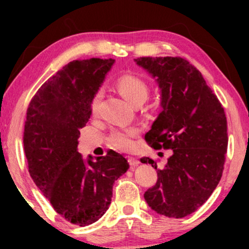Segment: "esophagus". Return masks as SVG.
<instances>
[{"instance_id": "esophagus-1", "label": "esophagus", "mask_w": 249, "mask_h": 249, "mask_svg": "<svg viewBox=\"0 0 249 249\" xmlns=\"http://www.w3.org/2000/svg\"><path fill=\"white\" fill-rule=\"evenodd\" d=\"M127 161H128V164H130L131 166H133V167L138 166V165L141 164V161H139L137 158H133V157H128Z\"/></svg>"}]
</instances>
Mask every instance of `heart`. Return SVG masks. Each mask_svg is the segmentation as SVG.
I'll list each match as a JSON object with an SVG mask.
<instances>
[{
    "instance_id": "obj_1",
    "label": "heart",
    "mask_w": 249,
    "mask_h": 249,
    "mask_svg": "<svg viewBox=\"0 0 249 249\" xmlns=\"http://www.w3.org/2000/svg\"><path fill=\"white\" fill-rule=\"evenodd\" d=\"M117 87H118V90L122 93V96L133 105L138 102L144 103L148 96V85L146 84V82L139 76L132 75V73L123 75L117 82ZM102 97V90H98L93 95L90 104L92 112H96L98 110ZM138 128L133 126L115 128L108 134L107 141L111 146L117 148V150L130 151L133 147V138L138 134Z\"/></svg>"
}]
</instances>
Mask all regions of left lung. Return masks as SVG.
Returning <instances> with one entry per match:
<instances>
[{
    "label": "left lung",
    "instance_id": "1",
    "mask_svg": "<svg viewBox=\"0 0 249 249\" xmlns=\"http://www.w3.org/2000/svg\"><path fill=\"white\" fill-rule=\"evenodd\" d=\"M134 62L160 89L161 111L145 139L156 150H172L162 168L148 157L141 159L158 173L144 198L154 212L184 218L205 204L221 179L228 144L224 107L186 59L141 57Z\"/></svg>",
    "mask_w": 249,
    "mask_h": 249
}]
</instances>
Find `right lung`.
Masks as SVG:
<instances>
[{
    "instance_id": "1",
    "label": "right lung",
    "mask_w": 249,
    "mask_h": 249,
    "mask_svg": "<svg viewBox=\"0 0 249 249\" xmlns=\"http://www.w3.org/2000/svg\"><path fill=\"white\" fill-rule=\"evenodd\" d=\"M115 59L72 61L50 77L31 99L24 125V153L31 179L63 219L88 226L111 204L113 184L128 162L113 150L83 159L79 130L91 115V99Z\"/></svg>"
}]
</instances>
